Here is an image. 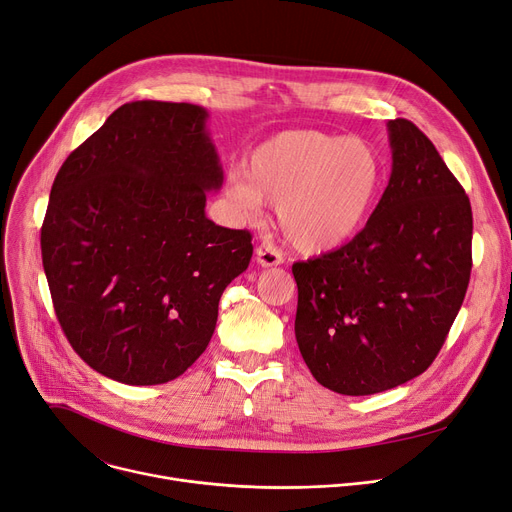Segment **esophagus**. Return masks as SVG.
<instances>
[{"label":"esophagus","instance_id":"esophagus-1","mask_svg":"<svg viewBox=\"0 0 512 512\" xmlns=\"http://www.w3.org/2000/svg\"><path fill=\"white\" fill-rule=\"evenodd\" d=\"M255 255H257V263L261 267H274V265H280L284 261L282 253L272 245V242H263V245H259Z\"/></svg>","mask_w":512,"mask_h":512}]
</instances>
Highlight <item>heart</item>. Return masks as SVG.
I'll use <instances>...</instances> for the list:
<instances>
[{
  "label": "heart",
  "instance_id": "obj_1",
  "mask_svg": "<svg viewBox=\"0 0 512 512\" xmlns=\"http://www.w3.org/2000/svg\"><path fill=\"white\" fill-rule=\"evenodd\" d=\"M382 159L359 137L321 130H284L255 147L245 178L228 191L247 211L276 205L278 228L303 255L340 249L365 224L382 186Z\"/></svg>",
  "mask_w": 512,
  "mask_h": 512
}]
</instances>
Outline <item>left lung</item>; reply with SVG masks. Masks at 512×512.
<instances>
[{"instance_id":"left-lung-1","label":"left lung","mask_w":512,"mask_h":512,"mask_svg":"<svg viewBox=\"0 0 512 512\" xmlns=\"http://www.w3.org/2000/svg\"><path fill=\"white\" fill-rule=\"evenodd\" d=\"M392 174L367 226L344 247L292 265L299 351L313 378L367 396L438 357L471 276L473 213L434 143L388 122Z\"/></svg>"}]
</instances>
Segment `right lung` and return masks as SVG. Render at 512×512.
I'll return each instance as SVG.
<instances>
[{
  "label": "right lung",
  "mask_w": 512,
  "mask_h": 512,
  "mask_svg": "<svg viewBox=\"0 0 512 512\" xmlns=\"http://www.w3.org/2000/svg\"><path fill=\"white\" fill-rule=\"evenodd\" d=\"M205 120L193 103H124L51 186L41 255L53 309L76 355L122 384L191 367L253 255L249 230L205 215L224 182Z\"/></svg>",
  "instance_id": "obj_1"
}]
</instances>
